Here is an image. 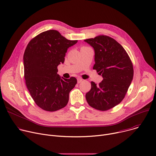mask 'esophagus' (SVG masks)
<instances>
[{
	"label": "esophagus",
	"instance_id": "esophagus-1",
	"mask_svg": "<svg viewBox=\"0 0 156 156\" xmlns=\"http://www.w3.org/2000/svg\"><path fill=\"white\" fill-rule=\"evenodd\" d=\"M82 81H83V79H82V78H77V82H78V83H80Z\"/></svg>",
	"mask_w": 156,
	"mask_h": 156
}]
</instances>
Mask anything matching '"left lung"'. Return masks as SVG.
I'll return each mask as SVG.
<instances>
[{"instance_id":"left-lung-1","label":"left lung","mask_w":156,"mask_h":156,"mask_svg":"<svg viewBox=\"0 0 156 156\" xmlns=\"http://www.w3.org/2000/svg\"><path fill=\"white\" fill-rule=\"evenodd\" d=\"M84 41L93 47L95 64L93 68L103 78L98 84L91 82L87 101L96 109L107 111L124 98L133 78V63L122 45L109 36L98 35Z\"/></svg>"}]
</instances>
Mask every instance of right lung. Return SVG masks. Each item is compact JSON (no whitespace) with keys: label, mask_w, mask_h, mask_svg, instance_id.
Returning a JSON list of instances; mask_svg holds the SVG:
<instances>
[{"label":"right lung","mask_w":156,"mask_h":156,"mask_svg":"<svg viewBox=\"0 0 156 156\" xmlns=\"http://www.w3.org/2000/svg\"><path fill=\"white\" fill-rule=\"evenodd\" d=\"M77 41L50 30L28 44L23 55L24 78L32 99L41 109L52 112L66 106L69 93L77 80L75 77L62 78L57 74V66L64 63L67 49Z\"/></svg>","instance_id":"obj_1"}]
</instances>
